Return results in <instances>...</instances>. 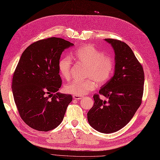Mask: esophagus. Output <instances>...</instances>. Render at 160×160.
I'll return each instance as SVG.
<instances>
[{
  "mask_svg": "<svg viewBox=\"0 0 160 160\" xmlns=\"http://www.w3.org/2000/svg\"><path fill=\"white\" fill-rule=\"evenodd\" d=\"M72 97H73V99H76V100H79V99L83 98V97L79 96V95H73Z\"/></svg>",
  "mask_w": 160,
  "mask_h": 160,
  "instance_id": "obj_1",
  "label": "esophagus"
}]
</instances>
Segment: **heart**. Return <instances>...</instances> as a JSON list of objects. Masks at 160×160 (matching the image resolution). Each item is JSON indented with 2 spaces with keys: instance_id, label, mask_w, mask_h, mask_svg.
I'll list each match as a JSON object with an SVG mask.
<instances>
[{
  "instance_id": "obj_1",
  "label": "heart",
  "mask_w": 160,
  "mask_h": 160,
  "mask_svg": "<svg viewBox=\"0 0 160 160\" xmlns=\"http://www.w3.org/2000/svg\"><path fill=\"white\" fill-rule=\"evenodd\" d=\"M75 60L79 63L87 66L83 81H72L64 87L67 93L74 95H85L95 90L97 81L103 85L111 78L114 72V61L110 56L105 55L104 52L91 45H85L77 49L73 54ZM71 60L64 57L59 62V71L62 78L69 79L71 77Z\"/></svg>"
}]
</instances>
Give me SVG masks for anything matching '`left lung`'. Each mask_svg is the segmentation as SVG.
<instances>
[{
    "label": "left lung",
    "mask_w": 160,
    "mask_h": 160,
    "mask_svg": "<svg viewBox=\"0 0 160 160\" xmlns=\"http://www.w3.org/2000/svg\"><path fill=\"white\" fill-rule=\"evenodd\" d=\"M115 52L114 75L99 91L109 99L93 95L94 104L88 113L91 126L101 133H111L125 126L142 103L144 72L132 49L124 42L105 38Z\"/></svg>",
    "instance_id": "1"
}]
</instances>
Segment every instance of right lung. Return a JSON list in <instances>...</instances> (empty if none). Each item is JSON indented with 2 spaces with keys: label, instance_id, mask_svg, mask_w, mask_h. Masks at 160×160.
<instances>
[{
  "label": "right lung",
  "instance_id": "right-lung-1",
  "mask_svg": "<svg viewBox=\"0 0 160 160\" xmlns=\"http://www.w3.org/2000/svg\"><path fill=\"white\" fill-rule=\"evenodd\" d=\"M63 38L35 42L24 51L14 71L12 90L19 115L31 128L48 132L63 119L71 95L61 93L59 62L62 51L73 46Z\"/></svg>",
  "mask_w": 160,
  "mask_h": 160
}]
</instances>
